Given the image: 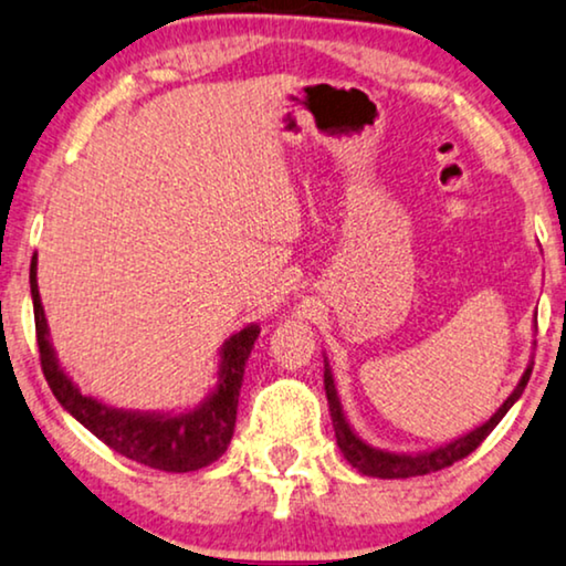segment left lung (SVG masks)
Segmentation results:
<instances>
[{
	"label": "left lung",
	"mask_w": 566,
	"mask_h": 566,
	"mask_svg": "<svg viewBox=\"0 0 566 566\" xmlns=\"http://www.w3.org/2000/svg\"><path fill=\"white\" fill-rule=\"evenodd\" d=\"M533 371V361L527 364V369L520 377L517 387L512 390L507 400L499 406V410L489 421H483L481 427H475L468 434H462L452 442H444L434 447V450H423V452H390V450H379V447H371L369 442H364L361 437L350 429L346 413H343L340 398H337L335 390V379H333V369H329L327 358H325V392H327V402H329V416H333V427H335V439L337 447H340L343 458H346L350 465L356 468L361 475H371V479H410V475H427L434 471H442V468L452 465L462 458H468L475 447H479L483 439H486L499 421H502L504 413L515 406L523 395L527 379H531Z\"/></svg>",
	"instance_id": "1"
}]
</instances>
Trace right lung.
I'll use <instances>...</instances> for the list:
<instances>
[{
    "label": "right lung",
    "instance_id": "1",
    "mask_svg": "<svg viewBox=\"0 0 566 566\" xmlns=\"http://www.w3.org/2000/svg\"><path fill=\"white\" fill-rule=\"evenodd\" d=\"M39 262H31V296L35 314V337H39L41 369L59 406L83 427L112 447L124 458L143 462L166 473H189L216 462L229 450L233 427H237L239 390L244 381V366L252 354L260 325H247L233 333L220 348V364L216 374V387L208 392L200 406L156 413V410H124L112 408L98 398L80 392V387L59 366L49 337L46 314L41 306L39 281H35Z\"/></svg>",
    "mask_w": 566,
    "mask_h": 566
}]
</instances>
